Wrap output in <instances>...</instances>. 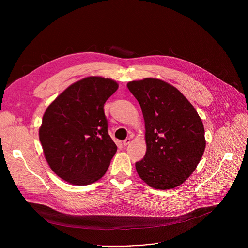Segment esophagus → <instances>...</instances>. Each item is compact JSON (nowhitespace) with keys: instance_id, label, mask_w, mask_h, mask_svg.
<instances>
[{"instance_id":"1","label":"esophagus","mask_w":248,"mask_h":248,"mask_svg":"<svg viewBox=\"0 0 248 248\" xmlns=\"http://www.w3.org/2000/svg\"><path fill=\"white\" fill-rule=\"evenodd\" d=\"M129 143H130V138H126L125 140H124V142H123L124 146H127Z\"/></svg>"}]
</instances>
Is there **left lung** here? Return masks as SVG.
Segmentation results:
<instances>
[{"label": "left lung", "mask_w": 248, "mask_h": 248, "mask_svg": "<svg viewBox=\"0 0 248 248\" xmlns=\"http://www.w3.org/2000/svg\"><path fill=\"white\" fill-rule=\"evenodd\" d=\"M145 123V157L135 163L140 179L155 189L184 184L206 146L203 123L191 103L170 83L147 78L127 83Z\"/></svg>", "instance_id": "left-lung-1"}]
</instances>
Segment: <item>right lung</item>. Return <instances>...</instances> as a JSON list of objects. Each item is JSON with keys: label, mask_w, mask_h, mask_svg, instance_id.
I'll list each match as a JSON object with an SVG mask.
<instances>
[{"label": "right lung", "mask_w": 248, "mask_h": 248, "mask_svg": "<svg viewBox=\"0 0 248 248\" xmlns=\"http://www.w3.org/2000/svg\"><path fill=\"white\" fill-rule=\"evenodd\" d=\"M119 88L102 77L82 78L63 90L46 109L39 139L52 170L75 186L100 180L117 152L108 134L104 104Z\"/></svg>", "instance_id": "1"}]
</instances>
